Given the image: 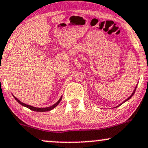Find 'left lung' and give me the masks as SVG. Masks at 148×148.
Masks as SVG:
<instances>
[{
	"label": "left lung",
	"instance_id": "obj_1",
	"mask_svg": "<svg viewBox=\"0 0 148 148\" xmlns=\"http://www.w3.org/2000/svg\"><path fill=\"white\" fill-rule=\"evenodd\" d=\"M136 85H137V84H136ZM136 87H137V86H135V88H134V91H133V92H132V94H131V95H130V97H128V98H127V99H125L124 101H123V102H122V103H120V104H119V105H118V106H116L115 108H117V107H119V106H121V104H123V103H125V101H128V100H129V99H130V98H131V97H132L133 96V95H134V92H135V90H136Z\"/></svg>",
	"mask_w": 148,
	"mask_h": 148
}]
</instances>
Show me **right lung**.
<instances>
[{
	"label": "right lung",
	"mask_w": 148,
	"mask_h": 148,
	"mask_svg": "<svg viewBox=\"0 0 148 148\" xmlns=\"http://www.w3.org/2000/svg\"><path fill=\"white\" fill-rule=\"evenodd\" d=\"M13 96H14V95H13ZM14 97L15 98V99L18 102V103H20V104H21L22 106H25V107L27 108H29L30 110L36 111V112H46V111L51 110H53V109L54 108H56V106H57L60 103V101H61V100H62V95L61 96V97L60 98V99L58 100V101L56 102V103H54L53 105L51 106L46 107V108H36V107H34V106H32L27 105V104H26V103H23V102L20 101L19 99H18V98H16L15 96H14Z\"/></svg>",
	"instance_id": "right-lung-1"
}]
</instances>
